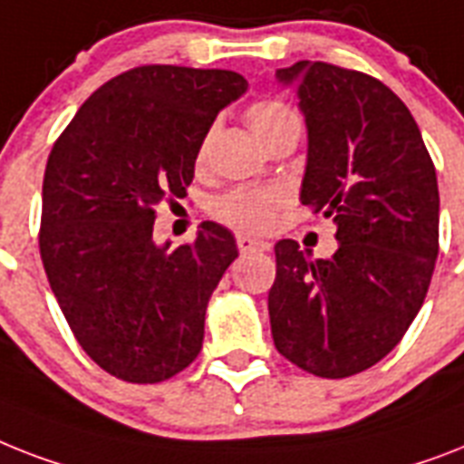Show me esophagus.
Segmentation results:
<instances>
[{
	"instance_id": "esophagus-1",
	"label": "esophagus",
	"mask_w": 464,
	"mask_h": 464,
	"mask_svg": "<svg viewBox=\"0 0 464 464\" xmlns=\"http://www.w3.org/2000/svg\"><path fill=\"white\" fill-rule=\"evenodd\" d=\"M236 245H238V250L243 252H269L271 245L266 240H257V238H247V236H238L236 238Z\"/></svg>"
}]
</instances>
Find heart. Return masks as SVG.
<instances>
[{
    "mask_svg": "<svg viewBox=\"0 0 464 464\" xmlns=\"http://www.w3.org/2000/svg\"><path fill=\"white\" fill-rule=\"evenodd\" d=\"M245 116H247L252 133L257 135L262 145L271 142L276 135L288 130V128H300V119H297L295 111L288 104L276 100L255 102ZM205 152L207 140L199 147V161L205 160ZM278 207H281V198L274 190H265V188H236V190L221 195L214 202V217L240 233H259L269 228L274 217H276Z\"/></svg>",
    "mask_w": 464,
    "mask_h": 464,
    "instance_id": "b5f03b06",
    "label": "heart"
}]
</instances>
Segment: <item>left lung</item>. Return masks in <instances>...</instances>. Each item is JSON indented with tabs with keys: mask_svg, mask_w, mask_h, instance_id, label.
<instances>
[{
	"mask_svg": "<svg viewBox=\"0 0 464 464\" xmlns=\"http://www.w3.org/2000/svg\"><path fill=\"white\" fill-rule=\"evenodd\" d=\"M307 123L300 202L336 224L314 259L278 240L274 345L324 379L360 374L401 343L439 257V183L410 109L382 81L324 62L276 71Z\"/></svg>",
	"mask_w": 464,
	"mask_h": 464,
	"instance_id": "obj_1",
	"label": "left lung"
}]
</instances>
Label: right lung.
<instances>
[{"label": "right lung", "instance_id": "1", "mask_svg": "<svg viewBox=\"0 0 464 464\" xmlns=\"http://www.w3.org/2000/svg\"><path fill=\"white\" fill-rule=\"evenodd\" d=\"M245 90L236 71L138 66L92 92L49 152V285L81 348L121 382H167L202 350L236 238L205 221L195 243L171 250L154 243V209L186 198L205 135Z\"/></svg>", "mask_w": 464, "mask_h": 464}]
</instances>
